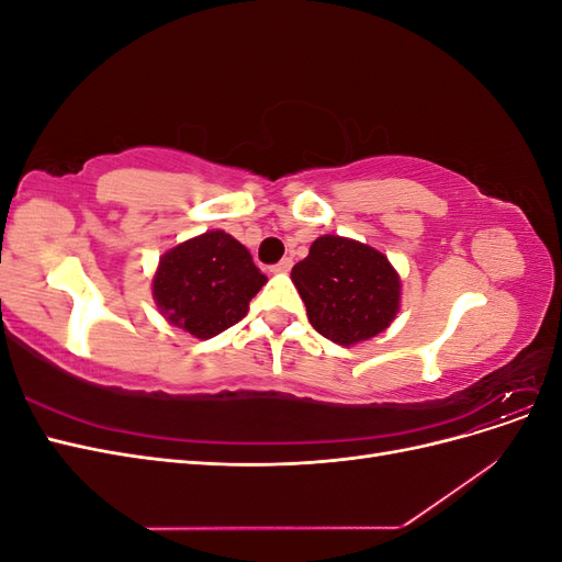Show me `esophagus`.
<instances>
[{"instance_id": "esophagus-1", "label": "esophagus", "mask_w": 562, "mask_h": 562, "mask_svg": "<svg viewBox=\"0 0 562 562\" xmlns=\"http://www.w3.org/2000/svg\"><path fill=\"white\" fill-rule=\"evenodd\" d=\"M291 267H293V260L291 258H283L281 262L274 265V271H291Z\"/></svg>"}]
</instances>
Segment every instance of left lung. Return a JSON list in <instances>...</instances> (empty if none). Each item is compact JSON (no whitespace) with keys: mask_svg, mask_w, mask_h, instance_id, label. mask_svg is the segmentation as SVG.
Instances as JSON below:
<instances>
[{"mask_svg":"<svg viewBox=\"0 0 562 562\" xmlns=\"http://www.w3.org/2000/svg\"><path fill=\"white\" fill-rule=\"evenodd\" d=\"M291 279L316 333L337 345L375 337L398 312L401 281L386 255L342 236H318Z\"/></svg>","mask_w":562,"mask_h":562,"instance_id":"obj_1","label":"left lung"}]
</instances>
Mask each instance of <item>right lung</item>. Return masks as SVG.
Wrapping results in <instances>:
<instances>
[{
    "label": "right lung",
    "mask_w": 562,
    "mask_h": 562,
    "mask_svg": "<svg viewBox=\"0 0 562 562\" xmlns=\"http://www.w3.org/2000/svg\"><path fill=\"white\" fill-rule=\"evenodd\" d=\"M265 283L246 246L217 229L168 250L151 293L173 326L209 339L239 323Z\"/></svg>",
    "instance_id": "right-lung-1"
}]
</instances>
